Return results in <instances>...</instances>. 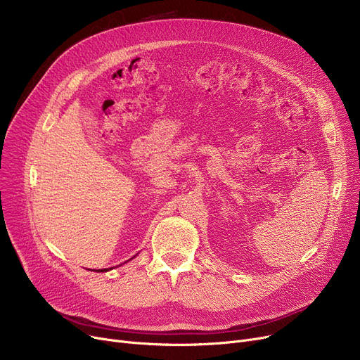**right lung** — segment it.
Listing matches in <instances>:
<instances>
[{
  "instance_id": "1",
  "label": "right lung",
  "mask_w": 360,
  "mask_h": 360,
  "mask_svg": "<svg viewBox=\"0 0 360 360\" xmlns=\"http://www.w3.org/2000/svg\"><path fill=\"white\" fill-rule=\"evenodd\" d=\"M99 271V270H98ZM101 271H106V270H101Z\"/></svg>"
}]
</instances>
